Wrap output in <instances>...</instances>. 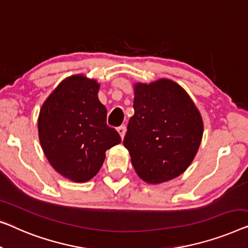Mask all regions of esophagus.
I'll return each instance as SVG.
<instances>
[{
  "mask_svg": "<svg viewBox=\"0 0 248 248\" xmlns=\"http://www.w3.org/2000/svg\"><path fill=\"white\" fill-rule=\"evenodd\" d=\"M125 130H127V128H125V125H124V124L120 125V127L118 128V132H119V135H120V137H121V138H124V135H125Z\"/></svg>",
  "mask_w": 248,
  "mask_h": 248,
  "instance_id": "obj_1",
  "label": "esophagus"
}]
</instances>
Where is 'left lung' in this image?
Masks as SVG:
<instances>
[{
  "instance_id": "1",
  "label": "left lung",
  "mask_w": 248,
  "mask_h": 248,
  "mask_svg": "<svg viewBox=\"0 0 248 248\" xmlns=\"http://www.w3.org/2000/svg\"><path fill=\"white\" fill-rule=\"evenodd\" d=\"M134 110L124 145L138 176L158 184L181 175L193 160L203 134L202 118L191 97L170 79L136 84Z\"/></svg>"
}]
</instances>
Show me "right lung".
I'll return each instance as SVG.
<instances>
[{"label":"right lung","instance_id":"obj_1","mask_svg":"<svg viewBox=\"0 0 248 248\" xmlns=\"http://www.w3.org/2000/svg\"><path fill=\"white\" fill-rule=\"evenodd\" d=\"M100 85L74 75L54 90L41 107L38 132L51 166L74 182H86L99 172L107 149L121 142L107 124V109L99 101Z\"/></svg>","mask_w":248,"mask_h":248}]
</instances>
